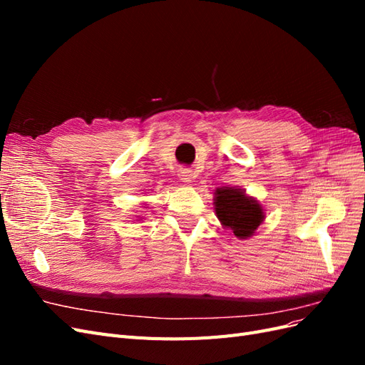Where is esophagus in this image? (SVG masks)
I'll return each instance as SVG.
<instances>
[{
    "label": "esophagus",
    "mask_w": 365,
    "mask_h": 365,
    "mask_svg": "<svg viewBox=\"0 0 365 365\" xmlns=\"http://www.w3.org/2000/svg\"><path fill=\"white\" fill-rule=\"evenodd\" d=\"M178 176H180V180H182L184 182H190L192 178H193V173L189 169H181L178 172Z\"/></svg>",
    "instance_id": "1"
}]
</instances>
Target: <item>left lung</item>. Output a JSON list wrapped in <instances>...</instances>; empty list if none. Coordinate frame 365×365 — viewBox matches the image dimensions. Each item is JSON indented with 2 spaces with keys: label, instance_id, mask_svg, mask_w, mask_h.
I'll use <instances>...</instances> for the list:
<instances>
[{
  "label": "left lung",
  "instance_id": "left-lung-1",
  "mask_svg": "<svg viewBox=\"0 0 365 365\" xmlns=\"http://www.w3.org/2000/svg\"><path fill=\"white\" fill-rule=\"evenodd\" d=\"M216 216L236 237L248 239L263 222L264 213L259 201L236 187H219L215 192Z\"/></svg>",
  "mask_w": 365,
  "mask_h": 365
}]
</instances>
